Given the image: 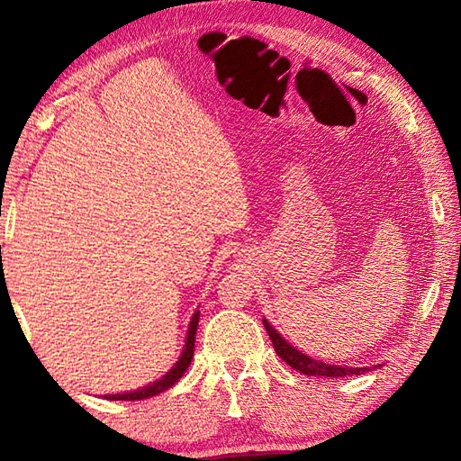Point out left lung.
Masks as SVG:
<instances>
[{
  "label": "left lung",
  "instance_id": "obj_1",
  "mask_svg": "<svg viewBox=\"0 0 461 461\" xmlns=\"http://www.w3.org/2000/svg\"><path fill=\"white\" fill-rule=\"evenodd\" d=\"M264 327H267V333L270 335L272 346H275V352L283 357V360L291 366V368L299 370L301 374H307V376H327V378H339V376H360V374L368 372V368H343V366H331L325 362L313 360L305 354H301L299 349H294L291 343L280 338L275 327H272L267 319H264Z\"/></svg>",
  "mask_w": 461,
  "mask_h": 461
}]
</instances>
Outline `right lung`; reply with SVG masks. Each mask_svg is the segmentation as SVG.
Returning <instances> with one entry per match:
<instances>
[{"mask_svg":"<svg viewBox=\"0 0 461 461\" xmlns=\"http://www.w3.org/2000/svg\"><path fill=\"white\" fill-rule=\"evenodd\" d=\"M197 325H199V311L193 315L191 319V325H189V333H186V341H185V349L181 354V360L176 362V366L170 372H167L165 376L160 380L152 382V384H148L140 390H134V393H126V394H107L109 401H142V399H150L154 394H160L168 390L170 386L175 384L183 378V374L186 372V368L191 366L193 360V352H194V333H197Z\"/></svg>","mask_w":461,"mask_h":461,"instance_id":"obj_1","label":"right lung"}]
</instances>
